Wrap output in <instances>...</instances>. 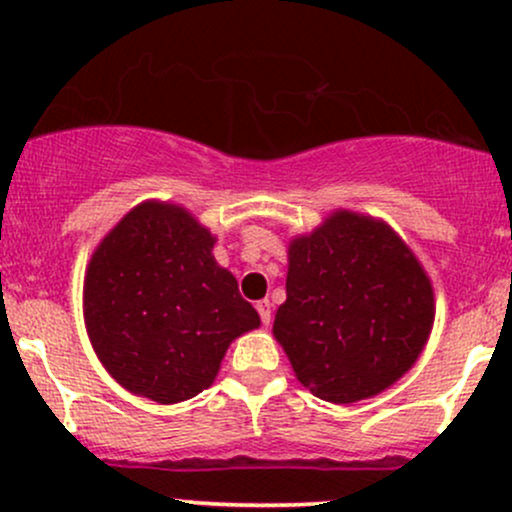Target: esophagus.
<instances>
[{
	"mask_svg": "<svg viewBox=\"0 0 512 512\" xmlns=\"http://www.w3.org/2000/svg\"><path fill=\"white\" fill-rule=\"evenodd\" d=\"M257 313H260V320L264 327H269V322H272V303L269 301H257Z\"/></svg>",
	"mask_w": 512,
	"mask_h": 512,
	"instance_id": "esophagus-1",
	"label": "esophagus"
}]
</instances>
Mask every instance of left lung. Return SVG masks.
<instances>
[{"mask_svg": "<svg viewBox=\"0 0 512 512\" xmlns=\"http://www.w3.org/2000/svg\"><path fill=\"white\" fill-rule=\"evenodd\" d=\"M433 317L426 269L383 219L334 209L291 238L272 332L315 397L354 404L395 385L424 351Z\"/></svg>", "mask_w": 512, "mask_h": 512, "instance_id": "8db88e82", "label": "left lung"}]
</instances>
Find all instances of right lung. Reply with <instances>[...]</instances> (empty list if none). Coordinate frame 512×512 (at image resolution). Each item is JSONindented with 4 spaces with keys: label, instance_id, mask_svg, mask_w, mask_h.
<instances>
[{
    "label": "right lung",
    "instance_id": "1",
    "mask_svg": "<svg viewBox=\"0 0 512 512\" xmlns=\"http://www.w3.org/2000/svg\"><path fill=\"white\" fill-rule=\"evenodd\" d=\"M216 236L185 207L146 199L96 245L84 322L98 361L127 392L178 404L214 383L228 346L260 315L214 260Z\"/></svg>",
    "mask_w": 512,
    "mask_h": 512
}]
</instances>
